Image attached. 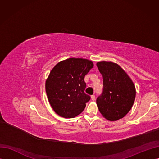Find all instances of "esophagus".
I'll return each instance as SVG.
<instances>
[{
    "label": "esophagus",
    "mask_w": 159,
    "mask_h": 159,
    "mask_svg": "<svg viewBox=\"0 0 159 159\" xmlns=\"http://www.w3.org/2000/svg\"><path fill=\"white\" fill-rule=\"evenodd\" d=\"M91 99L92 101H95V96L94 95H92L91 96Z\"/></svg>",
    "instance_id": "1"
}]
</instances>
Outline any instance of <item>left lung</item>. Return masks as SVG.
I'll use <instances>...</instances> for the list:
<instances>
[{
    "mask_svg": "<svg viewBox=\"0 0 159 159\" xmlns=\"http://www.w3.org/2000/svg\"><path fill=\"white\" fill-rule=\"evenodd\" d=\"M103 76V88L96 102L100 113L109 121H117L131 110L135 99V88L121 67L113 62H98Z\"/></svg>",
    "mask_w": 159,
    "mask_h": 159,
    "instance_id": "left-lung-1",
    "label": "left lung"
}]
</instances>
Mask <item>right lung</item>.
Returning a JSON list of instances; mask_svg holds the SVG:
<instances>
[{
	"mask_svg": "<svg viewBox=\"0 0 159 159\" xmlns=\"http://www.w3.org/2000/svg\"><path fill=\"white\" fill-rule=\"evenodd\" d=\"M93 67L82 58L61 61L53 68L46 81L48 99L54 111L64 118H74L83 111L90 96L85 93V75Z\"/></svg>",
	"mask_w": 159,
	"mask_h": 159,
	"instance_id": "1",
	"label": "right lung"
}]
</instances>
